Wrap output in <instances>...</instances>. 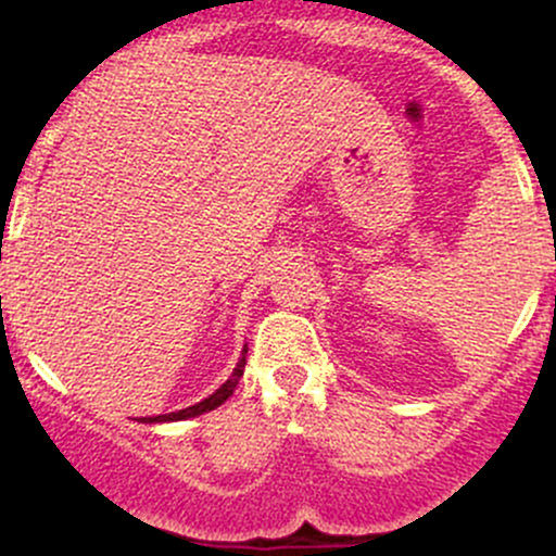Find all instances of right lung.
I'll list each match as a JSON object with an SVG mask.
<instances>
[{
	"label": "right lung",
	"instance_id": "1",
	"mask_svg": "<svg viewBox=\"0 0 556 556\" xmlns=\"http://www.w3.org/2000/svg\"><path fill=\"white\" fill-rule=\"evenodd\" d=\"M243 366H245V348H243V356H240V362L236 369H232L230 380L225 382L222 388H216L214 393H211L208 399H203V402L187 406V409H179V412H170V415H154V417H144V422H174V420H187V417H194V415H203V412H211L216 409L219 404H225L227 399L232 396V391L238 388V380L243 377Z\"/></svg>",
	"mask_w": 556,
	"mask_h": 556
}]
</instances>
